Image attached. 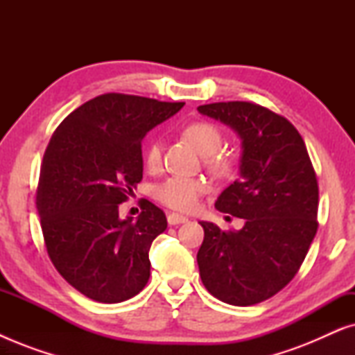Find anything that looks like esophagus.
<instances>
[{
	"mask_svg": "<svg viewBox=\"0 0 355 355\" xmlns=\"http://www.w3.org/2000/svg\"><path fill=\"white\" fill-rule=\"evenodd\" d=\"M189 220L186 216L179 215V213H169L168 215V223L171 226H176V225H182V223H187Z\"/></svg>",
	"mask_w": 355,
	"mask_h": 355,
	"instance_id": "34e87169",
	"label": "esophagus"
}]
</instances>
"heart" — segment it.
Here are the masks:
<instances>
[{
    "label": "heart",
    "instance_id": "heart-1",
    "mask_svg": "<svg viewBox=\"0 0 355 355\" xmlns=\"http://www.w3.org/2000/svg\"><path fill=\"white\" fill-rule=\"evenodd\" d=\"M186 135L202 157H208L207 163L218 176H226L231 171V162L223 155H216L223 145V134L215 124L197 121L186 128ZM162 162V140L155 139L147 148V164L157 168ZM207 184L202 179L171 176L155 187V198L173 210H196L200 197L207 192Z\"/></svg>",
    "mask_w": 355,
    "mask_h": 355
}]
</instances>
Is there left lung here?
I'll return each instance as SVG.
<instances>
[{
  "label": "left lung",
  "mask_w": 355,
  "mask_h": 355,
  "mask_svg": "<svg viewBox=\"0 0 355 355\" xmlns=\"http://www.w3.org/2000/svg\"><path fill=\"white\" fill-rule=\"evenodd\" d=\"M197 110L239 135V179L215 207L244 220L242 230L230 232L200 221L202 283L226 304L263 302L294 278L317 234L318 184L307 147L288 119L260 105L227 101Z\"/></svg>",
  "instance_id": "8db88e82"
}]
</instances>
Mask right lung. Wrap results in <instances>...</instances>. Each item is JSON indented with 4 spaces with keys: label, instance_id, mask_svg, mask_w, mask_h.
I'll return each mask as SVG.
<instances>
[{
    "label": "right lung",
    "instance_id": "right-lung-1",
    "mask_svg": "<svg viewBox=\"0 0 355 355\" xmlns=\"http://www.w3.org/2000/svg\"><path fill=\"white\" fill-rule=\"evenodd\" d=\"M184 103L106 94L72 111L43 155L37 210L48 255L62 278L92 300L124 302L150 278V245L166 230L145 202L135 218L119 203L142 181V140Z\"/></svg>",
    "mask_w": 355,
    "mask_h": 355
}]
</instances>
